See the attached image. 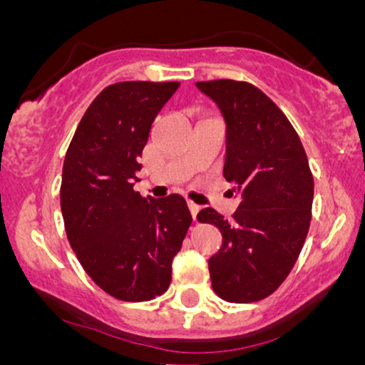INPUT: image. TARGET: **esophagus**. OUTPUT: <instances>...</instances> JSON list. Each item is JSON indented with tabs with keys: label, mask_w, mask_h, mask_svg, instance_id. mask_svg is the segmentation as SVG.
I'll return each mask as SVG.
<instances>
[{
	"label": "esophagus",
	"mask_w": 365,
	"mask_h": 365,
	"mask_svg": "<svg viewBox=\"0 0 365 365\" xmlns=\"http://www.w3.org/2000/svg\"><path fill=\"white\" fill-rule=\"evenodd\" d=\"M188 209H190V215H192V217H194V221L197 220V215H199V211H200V206H197V204H194V202H188Z\"/></svg>",
	"instance_id": "34e87169"
}]
</instances>
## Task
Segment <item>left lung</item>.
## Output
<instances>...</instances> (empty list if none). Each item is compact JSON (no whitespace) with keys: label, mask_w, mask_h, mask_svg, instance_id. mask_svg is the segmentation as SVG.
Wrapping results in <instances>:
<instances>
[{"label":"left lung","mask_w":365,"mask_h":365,"mask_svg":"<svg viewBox=\"0 0 365 365\" xmlns=\"http://www.w3.org/2000/svg\"><path fill=\"white\" fill-rule=\"evenodd\" d=\"M195 86L223 116V175L240 194L233 220L212 207L197 215L223 235L221 249L209 259L212 290L226 302H257L284 282L302 250L311 225L312 173L292 123L262 91L225 78Z\"/></svg>","instance_id":"left-lung-1"}]
</instances>
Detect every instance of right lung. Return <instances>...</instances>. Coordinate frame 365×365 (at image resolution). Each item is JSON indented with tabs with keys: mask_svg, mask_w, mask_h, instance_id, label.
Returning <instances> with one entry per match:
<instances>
[{
	"mask_svg": "<svg viewBox=\"0 0 365 365\" xmlns=\"http://www.w3.org/2000/svg\"><path fill=\"white\" fill-rule=\"evenodd\" d=\"M178 87H106L82 116L63 163L60 199L70 245L92 282L125 302L168 290L171 262L192 225L182 195L154 199L133 190L153 121Z\"/></svg>",
	"mask_w": 365,
	"mask_h": 365,
	"instance_id": "obj_1",
	"label": "right lung"
}]
</instances>
